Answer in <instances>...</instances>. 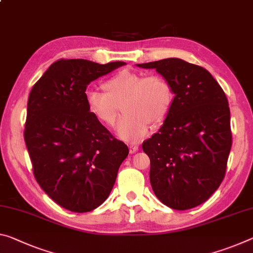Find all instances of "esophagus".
<instances>
[{"label": "esophagus", "mask_w": 253, "mask_h": 253, "mask_svg": "<svg viewBox=\"0 0 253 253\" xmlns=\"http://www.w3.org/2000/svg\"><path fill=\"white\" fill-rule=\"evenodd\" d=\"M138 151V145L137 144H130L129 145V153L130 154H134L135 152Z\"/></svg>", "instance_id": "obj_1"}]
</instances>
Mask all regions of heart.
<instances>
[{"instance_id": "1", "label": "heart", "mask_w": 253, "mask_h": 253, "mask_svg": "<svg viewBox=\"0 0 253 253\" xmlns=\"http://www.w3.org/2000/svg\"><path fill=\"white\" fill-rule=\"evenodd\" d=\"M106 92L87 90L85 105L100 123L112 125L123 105L125 116L117 125L118 135L137 141L146 135L148 124H163L173 105L174 93L170 82L161 75L122 71L103 83Z\"/></svg>"}]
</instances>
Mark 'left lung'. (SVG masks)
Returning <instances> with one entry per match:
<instances>
[{
	"label": "left lung",
	"instance_id": "obj_1",
	"mask_svg": "<svg viewBox=\"0 0 253 253\" xmlns=\"http://www.w3.org/2000/svg\"><path fill=\"white\" fill-rule=\"evenodd\" d=\"M137 66L155 69L174 93L162 127L143 142L152 189L168 207L190 210L205 203L225 177L232 146L227 98L210 72L180 58Z\"/></svg>",
	"mask_w": 253,
	"mask_h": 253
}]
</instances>
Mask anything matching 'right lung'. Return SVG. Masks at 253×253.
I'll return each instance as SVG.
<instances>
[{"label":"right lung","instance_id":"obj_1","mask_svg":"<svg viewBox=\"0 0 253 253\" xmlns=\"http://www.w3.org/2000/svg\"><path fill=\"white\" fill-rule=\"evenodd\" d=\"M125 64L59 59L30 91L25 142L34 175L65 210L85 213L101 205L129 152L85 105L90 82Z\"/></svg>","mask_w":253,"mask_h":253}]
</instances>
